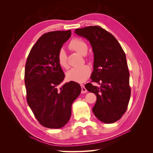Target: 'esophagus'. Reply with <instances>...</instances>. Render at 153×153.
Here are the masks:
<instances>
[{
	"instance_id": "1",
	"label": "esophagus",
	"mask_w": 153,
	"mask_h": 153,
	"mask_svg": "<svg viewBox=\"0 0 153 153\" xmlns=\"http://www.w3.org/2000/svg\"><path fill=\"white\" fill-rule=\"evenodd\" d=\"M80 86H81V88H82V93H86V92H87V89H85V87L84 85L81 84Z\"/></svg>"
}]
</instances>
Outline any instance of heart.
<instances>
[{"mask_svg": "<svg viewBox=\"0 0 153 153\" xmlns=\"http://www.w3.org/2000/svg\"><path fill=\"white\" fill-rule=\"evenodd\" d=\"M68 48L80 55H85L88 50V46L84 40L79 38L73 39L69 43ZM57 61L59 66L67 69L68 63L66 52L64 50L59 51L57 56ZM91 68L87 65L71 68L66 73L68 80L75 82L82 83L85 82L91 75Z\"/></svg>", "mask_w": 153, "mask_h": 153, "instance_id": "obj_1", "label": "heart"}]
</instances>
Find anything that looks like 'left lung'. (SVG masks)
<instances>
[{
    "label": "left lung",
    "instance_id": "1",
    "mask_svg": "<svg viewBox=\"0 0 153 153\" xmlns=\"http://www.w3.org/2000/svg\"><path fill=\"white\" fill-rule=\"evenodd\" d=\"M75 32L89 41L94 53L91 82L100 86L85 85L97 97L92 112L101 122H116L126 112L131 95L126 55L115 37L100 26L76 29Z\"/></svg>",
    "mask_w": 153,
    "mask_h": 153
}]
</instances>
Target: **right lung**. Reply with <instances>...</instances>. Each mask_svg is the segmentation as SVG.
Instances as JSON below:
<instances>
[{
	"label": "right lung",
	"mask_w": 153,
	"mask_h": 153,
	"mask_svg": "<svg viewBox=\"0 0 153 153\" xmlns=\"http://www.w3.org/2000/svg\"><path fill=\"white\" fill-rule=\"evenodd\" d=\"M71 30L44 34L32 47L25 69L27 103L44 127L61 128L71 117V105L81 92L79 84L71 81L58 89L64 73L57 61Z\"/></svg>",
	"instance_id": "1"
}]
</instances>
